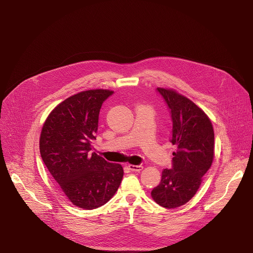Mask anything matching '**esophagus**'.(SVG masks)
Listing matches in <instances>:
<instances>
[{
  "label": "esophagus",
  "mask_w": 253,
  "mask_h": 253,
  "mask_svg": "<svg viewBox=\"0 0 253 253\" xmlns=\"http://www.w3.org/2000/svg\"><path fill=\"white\" fill-rule=\"evenodd\" d=\"M128 167L131 171H134V172H140L143 169L142 165H128Z\"/></svg>",
  "instance_id": "obj_1"
}]
</instances>
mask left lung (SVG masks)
Listing matches in <instances>:
<instances>
[{
	"label": "left lung",
	"instance_id": "obj_1",
	"mask_svg": "<svg viewBox=\"0 0 253 253\" xmlns=\"http://www.w3.org/2000/svg\"><path fill=\"white\" fill-rule=\"evenodd\" d=\"M156 90L169 108L173 125L170 142L177 152H173L172 168L162 171L161 182L151 196L170 209L185 204L197 192L213 161L214 131L207 115L191 100L173 90Z\"/></svg>",
	"mask_w": 253,
	"mask_h": 253
}]
</instances>
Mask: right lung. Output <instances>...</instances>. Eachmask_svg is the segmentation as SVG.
Listing matches in <instances>:
<instances>
[{"label": "right lung", "instance_id": "right-lung-1", "mask_svg": "<svg viewBox=\"0 0 253 253\" xmlns=\"http://www.w3.org/2000/svg\"><path fill=\"white\" fill-rule=\"evenodd\" d=\"M114 92L96 89L67 98L50 113L40 137L41 157L74 205L95 209L109 201L123 178L120 164L91 153L103 102Z\"/></svg>", "mask_w": 253, "mask_h": 253}]
</instances>
